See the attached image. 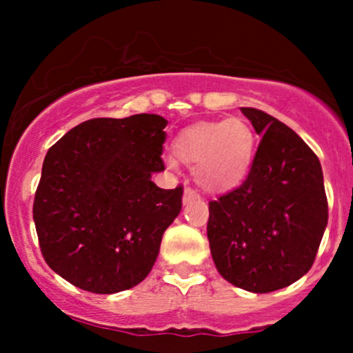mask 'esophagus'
I'll return each instance as SVG.
<instances>
[{
  "instance_id": "1",
  "label": "esophagus",
  "mask_w": 353,
  "mask_h": 353,
  "mask_svg": "<svg viewBox=\"0 0 353 353\" xmlns=\"http://www.w3.org/2000/svg\"><path fill=\"white\" fill-rule=\"evenodd\" d=\"M196 199H199V196H197L196 190L190 189V188H185L184 196H182V202H184V204H190V202L196 201Z\"/></svg>"
}]
</instances>
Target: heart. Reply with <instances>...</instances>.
<instances>
[{
  "label": "heart",
  "mask_w": 353,
  "mask_h": 353,
  "mask_svg": "<svg viewBox=\"0 0 353 353\" xmlns=\"http://www.w3.org/2000/svg\"><path fill=\"white\" fill-rule=\"evenodd\" d=\"M174 154L181 163L192 165L194 179L208 192L221 194L239 188L252 168L257 139L242 117L199 121L182 129L174 139ZM168 168H176L169 157Z\"/></svg>",
  "instance_id": "b5f03b06"
}]
</instances>
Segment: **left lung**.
<instances>
[{
  "mask_svg": "<svg viewBox=\"0 0 353 353\" xmlns=\"http://www.w3.org/2000/svg\"><path fill=\"white\" fill-rule=\"evenodd\" d=\"M241 111L262 141L244 184L209 202L208 239L225 281L267 294L309 272L329 208L322 165L302 137L264 111Z\"/></svg>",
  "mask_w": 353,
  "mask_h": 353,
  "instance_id": "left-lung-1",
  "label": "left lung"
}]
</instances>
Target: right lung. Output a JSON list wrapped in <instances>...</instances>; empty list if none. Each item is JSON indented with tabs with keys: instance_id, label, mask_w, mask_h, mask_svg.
Returning a JSON list of instances; mask_svg holds the SVG:
<instances>
[{
	"instance_id": "obj_1",
	"label": "right lung",
	"mask_w": 353,
	"mask_h": 353,
	"mask_svg": "<svg viewBox=\"0 0 353 353\" xmlns=\"http://www.w3.org/2000/svg\"><path fill=\"white\" fill-rule=\"evenodd\" d=\"M165 125L157 114L98 117L48 151L33 219L44 261L72 285L116 294L151 272L182 208L181 185L151 181L164 171Z\"/></svg>"
}]
</instances>
